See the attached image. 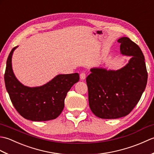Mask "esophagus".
<instances>
[{
	"label": "esophagus",
	"instance_id": "1",
	"mask_svg": "<svg viewBox=\"0 0 154 154\" xmlns=\"http://www.w3.org/2000/svg\"><path fill=\"white\" fill-rule=\"evenodd\" d=\"M85 78H86V73H85V72H82V73L80 74V79L81 80H84Z\"/></svg>",
	"mask_w": 154,
	"mask_h": 154
}]
</instances>
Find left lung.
<instances>
[{"instance_id":"obj_1","label":"left lung","mask_w":154,"mask_h":154,"mask_svg":"<svg viewBox=\"0 0 154 154\" xmlns=\"http://www.w3.org/2000/svg\"><path fill=\"white\" fill-rule=\"evenodd\" d=\"M118 42L121 54L132 56L128 63L117 71L91 69L86 79L90 109L100 119L128 115L138 103L148 81L141 49L127 37L120 38Z\"/></svg>"}]
</instances>
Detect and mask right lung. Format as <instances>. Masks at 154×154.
<instances>
[{"label":"right lung","mask_w":154,"mask_h":154,"mask_svg":"<svg viewBox=\"0 0 154 154\" xmlns=\"http://www.w3.org/2000/svg\"><path fill=\"white\" fill-rule=\"evenodd\" d=\"M10 53L5 73L6 89L15 109L24 119L32 121H47L56 119L63 110L65 99L71 87L79 80L77 73L59 75L47 84L28 87L15 77Z\"/></svg>","instance_id":"add662e5"}]
</instances>
